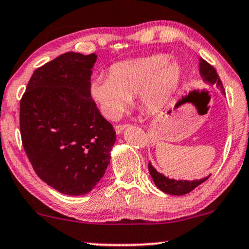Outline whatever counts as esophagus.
<instances>
[{
  "instance_id": "34e87169",
  "label": "esophagus",
  "mask_w": 249,
  "mask_h": 249,
  "mask_svg": "<svg viewBox=\"0 0 249 249\" xmlns=\"http://www.w3.org/2000/svg\"><path fill=\"white\" fill-rule=\"evenodd\" d=\"M126 126H127V125H124V124H123V125H116V126H115L116 133L117 134H122V132L125 130V128H126Z\"/></svg>"
}]
</instances>
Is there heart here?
<instances>
[{
	"instance_id": "obj_1",
	"label": "heart",
	"mask_w": 249,
	"mask_h": 249,
	"mask_svg": "<svg viewBox=\"0 0 249 249\" xmlns=\"http://www.w3.org/2000/svg\"><path fill=\"white\" fill-rule=\"evenodd\" d=\"M182 68L168 54H154L116 62L107 75H96L89 83V96L102 115L118 119L136 94L147 109L166 104L182 81Z\"/></svg>"
}]
</instances>
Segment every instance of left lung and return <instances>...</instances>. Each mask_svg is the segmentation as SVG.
<instances>
[{"label":"left lung","mask_w":249,"mask_h":249,"mask_svg":"<svg viewBox=\"0 0 249 249\" xmlns=\"http://www.w3.org/2000/svg\"><path fill=\"white\" fill-rule=\"evenodd\" d=\"M199 74L202 76V79L205 82L210 83V85H215L218 88L220 89V91L225 95V90H224L223 83L219 79V75L217 74V71L210 64L199 58ZM148 170L151 174L152 178H153L154 183L157 187L163 193L169 194V195H176V196H181V195H185L190 191H193L195 188L198 187L199 184H202L203 182H205L209 178V176H206L204 178L200 179H194V181H187V179H174L168 178L163 175V174L159 173L157 169L152 166L151 162H148Z\"/></svg>","instance_id":"obj_1"}]
</instances>
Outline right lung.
I'll use <instances>...</instances> for the list:
<instances>
[{"label": "right lung", "mask_w": 249, "mask_h": 249, "mask_svg": "<svg viewBox=\"0 0 249 249\" xmlns=\"http://www.w3.org/2000/svg\"><path fill=\"white\" fill-rule=\"evenodd\" d=\"M97 55L67 52L37 68L20 100L24 151L35 172L59 193H90L116 142L112 125L89 96Z\"/></svg>", "instance_id": "add662e5"}]
</instances>
